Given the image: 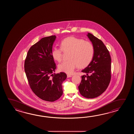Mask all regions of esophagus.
Wrapping results in <instances>:
<instances>
[{
  "mask_svg": "<svg viewBox=\"0 0 134 134\" xmlns=\"http://www.w3.org/2000/svg\"><path fill=\"white\" fill-rule=\"evenodd\" d=\"M72 77V76L71 75H67V77Z\"/></svg>",
  "mask_w": 134,
  "mask_h": 134,
  "instance_id": "34e87169",
  "label": "esophagus"
}]
</instances>
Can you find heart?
I'll use <instances>...</instances> for the list:
<instances>
[{
	"instance_id": "b5f03b06",
	"label": "heart",
	"mask_w": 134,
	"mask_h": 134,
	"mask_svg": "<svg viewBox=\"0 0 134 134\" xmlns=\"http://www.w3.org/2000/svg\"><path fill=\"white\" fill-rule=\"evenodd\" d=\"M63 52H70L68 61L59 65L58 69L68 74L74 73L77 66L86 68L91 63L95 53L92 43L75 37L66 38L61 42V47H55L52 51V56L54 60L60 62L62 60Z\"/></svg>"
}]
</instances>
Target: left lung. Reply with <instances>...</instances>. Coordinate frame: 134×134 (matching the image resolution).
<instances>
[{"label": "left lung", "instance_id": "obj_1", "mask_svg": "<svg viewBox=\"0 0 134 134\" xmlns=\"http://www.w3.org/2000/svg\"><path fill=\"white\" fill-rule=\"evenodd\" d=\"M87 36L94 46L95 53L91 63L82 70L87 75L81 76L78 88L83 97L92 99L99 96L108 87L111 79V58L101 40L90 33Z\"/></svg>", "mask_w": 134, "mask_h": 134}]
</instances>
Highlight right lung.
<instances>
[{"mask_svg":"<svg viewBox=\"0 0 134 134\" xmlns=\"http://www.w3.org/2000/svg\"><path fill=\"white\" fill-rule=\"evenodd\" d=\"M55 35L44 37L31 46L24 62L29 84L37 97L53 102L63 94L62 83L67 76L64 72L53 74L57 66L52 56Z\"/></svg>","mask_w":134,"mask_h":134,"instance_id":"add662e5","label":"right lung"}]
</instances>
